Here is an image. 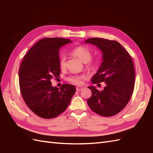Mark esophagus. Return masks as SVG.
I'll return each mask as SVG.
<instances>
[{"label":"esophagus","instance_id":"34e87169","mask_svg":"<svg viewBox=\"0 0 153 153\" xmlns=\"http://www.w3.org/2000/svg\"><path fill=\"white\" fill-rule=\"evenodd\" d=\"M83 89V87H81V86H78V87H76V91H80L81 90Z\"/></svg>","mask_w":153,"mask_h":153}]
</instances>
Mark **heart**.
<instances>
[{"label": "heart", "mask_w": 153, "mask_h": 153, "mask_svg": "<svg viewBox=\"0 0 153 153\" xmlns=\"http://www.w3.org/2000/svg\"><path fill=\"white\" fill-rule=\"evenodd\" d=\"M73 53L79 59L86 63L87 62V68L88 70H93L95 67L94 64L91 61L92 59V53L90 50L83 46L77 47L73 50ZM66 56L65 55H61L59 58V66L61 68H64L66 66ZM83 76L79 75H73L68 77V80L74 84H81Z\"/></svg>", "instance_id": "obj_1"}]
</instances>
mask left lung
<instances>
[{
	"instance_id": "obj_1",
	"label": "left lung",
	"mask_w": 153,
	"mask_h": 153,
	"mask_svg": "<svg viewBox=\"0 0 153 153\" xmlns=\"http://www.w3.org/2000/svg\"><path fill=\"white\" fill-rule=\"evenodd\" d=\"M86 44L97 46L102 52V62L92 77L94 84L105 82L106 86L99 91L89 86L92 96L87 103L97 114L109 117L120 112L126 106L133 92L135 72L130 55L120 42L102 38H91Z\"/></svg>"
}]
</instances>
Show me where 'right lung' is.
<instances>
[{
  "label": "right lung",
  "mask_w": 153,
  "mask_h": 153,
  "mask_svg": "<svg viewBox=\"0 0 153 153\" xmlns=\"http://www.w3.org/2000/svg\"><path fill=\"white\" fill-rule=\"evenodd\" d=\"M73 41L63 38H44L26 54L19 70L21 94L36 115L53 118L63 112L76 92L75 86L53 87L51 79L59 77V49Z\"/></svg>",
  "instance_id": "obj_1"
}]
</instances>
